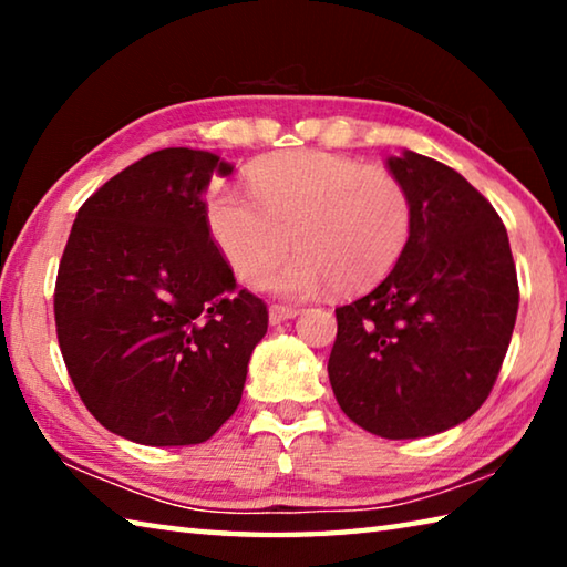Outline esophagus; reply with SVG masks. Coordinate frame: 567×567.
<instances>
[{"label": "esophagus", "mask_w": 567, "mask_h": 567, "mask_svg": "<svg viewBox=\"0 0 567 567\" xmlns=\"http://www.w3.org/2000/svg\"><path fill=\"white\" fill-rule=\"evenodd\" d=\"M297 315H300V310H297V307H290V305H272L270 307V322L272 324L292 320V318H297Z\"/></svg>", "instance_id": "34e87169"}]
</instances>
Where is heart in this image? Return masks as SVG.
Here are the masks:
<instances>
[{
	"instance_id": "obj_1",
	"label": "heart",
	"mask_w": 567,
	"mask_h": 567,
	"mask_svg": "<svg viewBox=\"0 0 567 567\" xmlns=\"http://www.w3.org/2000/svg\"><path fill=\"white\" fill-rule=\"evenodd\" d=\"M249 189L217 187L207 223L239 282L257 285L290 249L297 255L267 287L305 297L332 287L358 295L395 270L412 237L408 187L385 169H368L328 152H290L257 162Z\"/></svg>"
}]
</instances>
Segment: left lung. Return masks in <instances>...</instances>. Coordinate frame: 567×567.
<instances>
[{
	"label": "left lung",
	"instance_id": "1",
	"mask_svg": "<svg viewBox=\"0 0 567 567\" xmlns=\"http://www.w3.org/2000/svg\"><path fill=\"white\" fill-rule=\"evenodd\" d=\"M388 167L410 192V245L375 290L334 310L328 372L352 422L410 440L460 425L491 395L520 290L503 219L460 172L410 150Z\"/></svg>",
	"mask_w": 567,
	"mask_h": 567
}]
</instances>
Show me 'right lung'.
<instances>
[{"instance_id":"1","label":"right lung","mask_w":567,"mask_h":567,"mask_svg":"<svg viewBox=\"0 0 567 567\" xmlns=\"http://www.w3.org/2000/svg\"><path fill=\"white\" fill-rule=\"evenodd\" d=\"M213 152L167 147L80 207L54 287L56 340L87 410L140 445H197L233 417L267 305L209 237Z\"/></svg>"}]
</instances>
